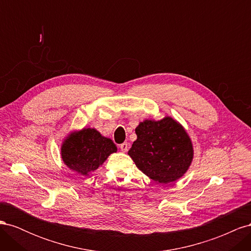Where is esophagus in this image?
<instances>
[{"mask_svg": "<svg viewBox=\"0 0 251 251\" xmlns=\"http://www.w3.org/2000/svg\"><path fill=\"white\" fill-rule=\"evenodd\" d=\"M119 148H120V150H121V151H124V153H126V151H127V149H128V144H127L126 142H124V143H121V144H120V147H119Z\"/></svg>", "mask_w": 251, "mask_h": 251, "instance_id": "34e87169", "label": "esophagus"}]
</instances>
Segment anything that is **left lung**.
<instances>
[{
  "label": "left lung",
  "mask_w": 251,
  "mask_h": 251,
  "mask_svg": "<svg viewBox=\"0 0 251 251\" xmlns=\"http://www.w3.org/2000/svg\"><path fill=\"white\" fill-rule=\"evenodd\" d=\"M135 132L137 140L128 155L143 174L161 184L183 176L193 160V146L177 121L171 117L146 120Z\"/></svg>",
  "instance_id": "left-lung-1"
}]
</instances>
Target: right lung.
<instances>
[{"mask_svg": "<svg viewBox=\"0 0 251 251\" xmlns=\"http://www.w3.org/2000/svg\"><path fill=\"white\" fill-rule=\"evenodd\" d=\"M116 151L117 148L111 139L102 137L94 128H83L65 140L62 158L72 171L88 176Z\"/></svg>", "mask_w": 251, "mask_h": 251, "instance_id": "right-lung-1", "label": "right lung"}]
</instances>
